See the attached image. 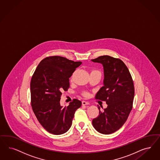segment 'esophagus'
<instances>
[{
	"label": "esophagus",
	"mask_w": 160,
	"mask_h": 160,
	"mask_svg": "<svg viewBox=\"0 0 160 160\" xmlns=\"http://www.w3.org/2000/svg\"><path fill=\"white\" fill-rule=\"evenodd\" d=\"M82 105H89V103L87 102V101H82Z\"/></svg>",
	"instance_id": "34e87169"
}]
</instances>
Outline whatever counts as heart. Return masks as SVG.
I'll list each match as a JSON object with an SVG mask.
<instances>
[{"mask_svg":"<svg viewBox=\"0 0 160 160\" xmlns=\"http://www.w3.org/2000/svg\"><path fill=\"white\" fill-rule=\"evenodd\" d=\"M83 95H84L85 96H88V93L87 92H85L83 93Z\"/></svg>","mask_w":160,"mask_h":160,"instance_id":"heart-1","label":"heart"}]
</instances>
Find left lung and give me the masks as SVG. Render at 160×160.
I'll return each instance as SVG.
<instances>
[{
  "instance_id": "left-lung-1",
  "label": "left lung",
  "mask_w": 160,
  "mask_h": 160,
  "mask_svg": "<svg viewBox=\"0 0 160 160\" xmlns=\"http://www.w3.org/2000/svg\"><path fill=\"white\" fill-rule=\"evenodd\" d=\"M91 61L103 65V87L95 98L108 105L102 111L98 105L99 115L93 119V126L101 134H112L124 125L132 108L134 83L128 68L118 58L103 55Z\"/></svg>"
}]
</instances>
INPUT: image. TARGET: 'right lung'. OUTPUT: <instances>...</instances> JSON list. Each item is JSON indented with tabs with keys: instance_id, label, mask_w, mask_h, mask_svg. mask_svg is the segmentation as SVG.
<instances>
[{
	"instance_id": "obj_1",
	"label": "right lung",
	"mask_w": 160,
	"mask_h": 160,
	"mask_svg": "<svg viewBox=\"0 0 160 160\" xmlns=\"http://www.w3.org/2000/svg\"><path fill=\"white\" fill-rule=\"evenodd\" d=\"M81 62L59 56L45 58L39 63L31 81V105L42 126L49 133L61 135L72 125L82 102L74 99L68 107L60 105L63 91L69 88V78Z\"/></svg>"
}]
</instances>
